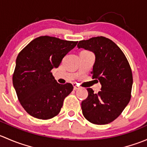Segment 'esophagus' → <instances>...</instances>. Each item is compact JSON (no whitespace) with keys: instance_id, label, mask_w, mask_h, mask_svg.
<instances>
[{"instance_id":"obj_1","label":"esophagus","mask_w":147,"mask_h":147,"mask_svg":"<svg viewBox=\"0 0 147 147\" xmlns=\"http://www.w3.org/2000/svg\"><path fill=\"white\" fill-rule=\"evenodd\" d=\"M73 87H74V90H78V89H80V87H78V86L77 85V84H73Z\"/></svg>"}]
</instances>
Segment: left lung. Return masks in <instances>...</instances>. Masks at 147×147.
<instances>
[{"instance_id":"8db88e82","label":"left lung","mask_w":147,"mask_h":147,"mask_svg":"<svg viewBox=\"0 0 147 147\" xmlns=\"http://www.w3.org/2000/svg\"><path fill=\"white\" fill-rule=\"evenodd\" d=\"M78 47L94 54L91 73L102 84L97 94L92 88L87 89L88 97L81 104L83 115L93 124H109L121 115L131 99L133 78L130 65L121 49L105 37L81 40Z\"/></svg>"}]
</instances>
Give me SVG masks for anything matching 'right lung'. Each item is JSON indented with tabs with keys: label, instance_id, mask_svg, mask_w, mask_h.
Instances as JSON below:
<instances>
[{
	"label": "right lung",
	"instance_id": "right-lung-1",
	"mask_svg": "<svg viewBox=\"0 0 147 147\" xmlns=\"http://www.w3.org/2000/svg\"><path fill=\"white\" fill-rule=\"evenodd\" d=\"M78 41L40 36L20 51L16 62L13 84L25 110L33 117L49 119L60 112L65 98L73 90L70 83L59 84L51 70Z\"/></svg>",
	"mask_w": 147,
	"mask_h": 147
}]
</instances>
